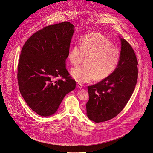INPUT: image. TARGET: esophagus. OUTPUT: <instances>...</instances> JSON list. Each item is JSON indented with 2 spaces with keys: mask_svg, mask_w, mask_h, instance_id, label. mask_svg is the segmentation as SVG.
<instances>
[{
  "mask_svg": "<svg viewBox=\"0 0 153 153\" xmlns=\"http://www.w3.org/2000/svg\"><path fill=\"white\" fill-rule=\"evenodd\" d=\"M77 87L79 88H82V84H81V83L77 82Z\"/></svg>",
  "mask_w": 153,
  "mask_h": 153,
  "instance_id": "obj_1",
  "label": "esophagus"
}]
</instances>
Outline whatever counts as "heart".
Masks as SVG:
<instances>
[{
	"label": "heart",
	"mask_w": 153,
	"mask_h": 153,
	"mask_svg": "<svg viewBox=\"0 0 153 153\" xmlns=\"http://www.w3.org/2000/svg\"><path fill=\"white\" fill-rule=\"evenodd\" d=\"M120 58L119 49L104 35L97 33L85 35L82 44H75L68 53L72 65L77 66L87 58L85 65L73 68L71 75L79 82H89L94 79L103 80L116 70Z\"/></svg>",
	"instance_id": "obj_1"
}]
</instances>
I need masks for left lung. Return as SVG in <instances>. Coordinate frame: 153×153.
<instances>
[{"mask_svg": "<svg viewBox=\"0 0 153 153\" xmlns=\"http://www.w3.org/2000/svg\"><path fill=\"white\" fill-rule=\"evenodd\" d=\"M121 58L116 70L108 77L88 87L87 115L96 123L115 117L129 101L138 77V62L129 42L120 38Z\"/></svg>", "mask_w": 153, "mask_h": 153, "instance_id": "1", "label": "left lung"}]
</instances>
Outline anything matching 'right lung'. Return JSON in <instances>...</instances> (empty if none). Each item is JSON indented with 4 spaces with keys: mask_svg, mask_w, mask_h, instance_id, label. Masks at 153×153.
Returning a JSON list of instances; mask_svg holds the SVG:
<instances>
[{
    "mask_svg": "<svg viewBox=\"0 0 153 153\" xmlns=\"http://www.w3.org/2000/svg\"><path fill=\"white\" fill-rule=\"evenodd\" d=\"M74 26L65 22L36 31L24 44L18 64L19 87L37 114L48 117L58 110L76 85L66 68ZM60 76L62 79L56 80Z\"/></svg>",
    "mask_w": 153,
    "mask_h": 153,
    "instance_id": "1",
    "label": "right lung"
}]
</instances>
